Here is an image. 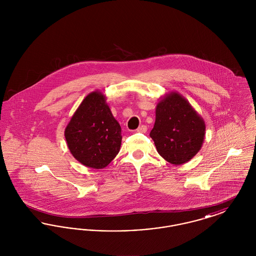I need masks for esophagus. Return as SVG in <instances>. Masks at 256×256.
<instances>
[{
  "instance_id": "obj_1",
  "label": "esophagus",
  "mask_w": 256,
  "mask_h": 256,
  "mask_svg": "<svg viewBox=\"0 0 256 256\" xmlns=\"http://www.w3.org/2000/svg\"><path fill=\"white\" fill-rule=\"evenodd\" d=\"M136 132H142V134H145L146 132V126H144V124H142V126H140L137 130H136Z\"/></svg>"
}]
</instances>
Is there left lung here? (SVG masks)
Returning <instances> with one entry per match:
<instances>
[{
	"label": "left lung",
	"instance_id": "left-lung-1",
	"mask_svg": "<svg viewBox=\"0 0 256 256\" xmlns=\"http://www.w3.org/2000/svg\"><path fill=\"white\" fill-rule=\"evenodd\" d=\"M150 136L163 158L170 164L182 165L202 148L206 122L185 98L172 91L158 102L156 122Z\"/></svg>",
	"mask_w": 256,
	"mask_h": 256
}]
</instances>
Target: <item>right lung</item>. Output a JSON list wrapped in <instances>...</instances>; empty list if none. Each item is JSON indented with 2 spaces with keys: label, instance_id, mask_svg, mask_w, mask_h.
I'll return each mask as SVG.
<instances>
[{
  "label": "right lung",
  "instance_id": "add662e5",
  "mask_svg": "<svg viewBox=\"0 0 256 256\" xmlns=\"http://www.w3.org/2000/svg\"><path fill=\"white\" fill-rule=\"evenodd\" d=\"M121 130L106 104V97L94 91L76 110L64 135L70 152L80 163L89 168L104 169L120 150Z\"/></svg>",
  "mask_w": 256,
  "mask_h": 256
}]
</instances>
